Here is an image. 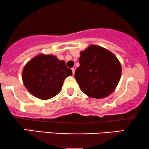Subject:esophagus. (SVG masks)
Masks as SVG:
<instances>
[{"label":"esophagus","instance_id":"obj_1","mask_svg":"<svg viewBox=\"0 0 149 149\" xmlns=\"http://www.w3.org/2000/svg\"><path fill=\"white\" fill-rule=\"evenodd\" d=\"M72 74H73V75H74V73H75V69H74V68H72Z\"/></svg>","mask_w":149,"mask_h":149}]
</instances>
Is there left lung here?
I'll list each match as a JSON object with an SVG mask.
<instances>
[{
  "instance_id": "8db88e82",
  "label": "left lung",
  "mask_w": 149,
  "mask_h": 149,
  "mask_svg": "<svg viewBox=\"0 0 149 149\" xmlns=\"http://www.w3.org/2000/svg\"><path fill=\"white\" fill-rule=\"evenodd\" d=\"M80 66L74 77L81 91L88 97L102 99L116 88L121 77V65L107 49L91 45L80 52Z\"/></svg>"
}]
</instances>
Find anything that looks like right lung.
I'll use <instances>...</instances> for the list:
<instances>
[{
	"label": "right lung",
	"instance_id": "right-lung-1",
	"mask_svg": "<svg viewBox=\"0 0 149 149\" xmlns=\"http://www.w3.org/2000/svg\"><path fill=\"white\" fill-rule=\"evenodd\" d=\"M71 75L64 61L52 54H40L25 65L22 77L31 95L46 100L61 92L64 80Z\"/></svg>",
	"mask_w": 149,
	"mask_h": 149
}]
</instances>
